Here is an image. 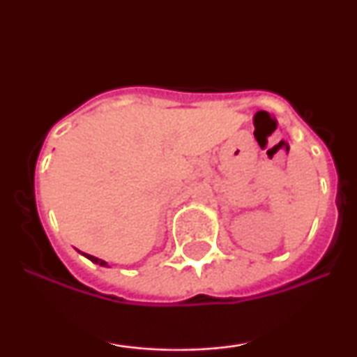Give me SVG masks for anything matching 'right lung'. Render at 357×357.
Returning <instances> with one entry per match:
<instances>
[{"instance_id": "right-lung-1", "label": "right lung", "mask_w": 357, "mask_h": 357, "mask_svg": "<svg viewBox=\"0 0 357 357\" xmlns=\"http://www.w3.org/2000/svg\"><path fill=\"white\" fill-rule=\"evenodd\" d=\"M85 257L89 258V260H92L93 264H97V265H102V267H107V264H105L104 260H100V258H97V257H92V255H87V253H84Z\"/></svg>"}]
</instances>
